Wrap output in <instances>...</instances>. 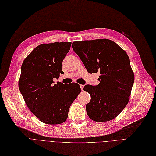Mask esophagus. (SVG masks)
Returning <instances> with one entry per match:
<instances>
[{
    "label": "esophagus",
    "instance_id": "obj_1",
    "mask_svg": "<svg viewBox=\"0 0 156 156\" xmlns=\"http://www.w3.org/2000/svg\"><path fill=\"white\" fill-rule=\"evenodd\" d=\"M84 87V86L83 84H80V88H81V90H82V91H83Z\"/></svg>",
    "mask_w": 156,
    "mask_h": 156
}]
</instances>
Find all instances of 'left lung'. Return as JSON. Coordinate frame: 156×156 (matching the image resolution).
<instances>
[{
  "label": "left lung",
  "instance_id": "left-lung-1",
  "mask_svg": "<svg viewBox=\"0 0 156 156\" xmlns=\"http://www.w3.org/2000/svg\"><path fill=\"white\" fill-rule=\"evenodd\" d=\"M72 48L90 73L101 74L98 85L84 87L91 95L86 105L88 117L96 122L114 119L127 105L134 82L127 53L106 39L76 41Z\"/></svg>",
  "mask_w": 156,
  "mask_h": 156
}]
</instances>
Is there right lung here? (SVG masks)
Returning <instances> with one entry per match:
<instances>
[{"instance_id":"obj_1","label":"right lung","mask_w":156,"mask_h":156,"mask_svg":"<svg viewBox=\"0 0 156 156\" xmlns=\"http://www.w3.org/2000/svg\"><path fill=\"white\" fill-rule=\"evenodd\" d=\"M72 42H56L37 46L24 60L19 88L30 110L42 122L61 124L67 119L69 106L81 92L72 83H54L62 70V61Z\"/></svg>"}]
</instances>
